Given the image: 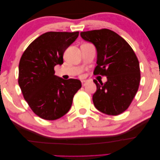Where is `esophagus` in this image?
Returning a JSON list of instances; mask_svg holds the SVG:
<instances>
[{
	"label": "esophagus",
	"instance_id": "obj_1",
	"mask_svg": "<svg viewBox=\"0 0 160 160\" xmlns=\"http://www.w3.org/2000/svg\"><path fill=\"white\" fill-rule=\"evenodd\" d=\"M86 83H87V81H86V80H82V86H84L86 84Z\"/></svg>",
	"mask_w": 160,
	"mask_h": 160
}]
</instances>
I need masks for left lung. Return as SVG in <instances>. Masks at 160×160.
<instances>
[{
	"instance_id": "8db88e82",
	"label": "left lung",
	"mask_w": 160,
	"mask_h": 160,
	"mask_svg": "<svg viewBox=\"0 0 160 160\" xmlns=\"http://www.w3.org/2000/svg\"><path fill=\"white\" fill-rule=\"evenodd\" d=\"M80 35L97 51V66L93 74L107 77L105 83L93 80L97 88L93 95L94 106L107 115L122 113L131 103L140 84V64L134 51L123 38L108 29Z\"/></svg>"
}]
</instances>
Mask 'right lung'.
<instances>
[{"label": "right lung", "instance_id": "obj_1", "mask_svg": "<svg viewBox=\"0 0 160 160\" xmlns=\"http://www.w3.org/2000/svg\"><path fill=\"white\" fill-rule=\"evenodd\" d=\"M78 36V32H48L35 39L22 54L18 83L29 106L41 118L57 120L72 106L82 87L80 80L54 75V67L63 64V54Z\"/></svg>", "mask_w": 160, "mask_h": 160}]
</instances>
